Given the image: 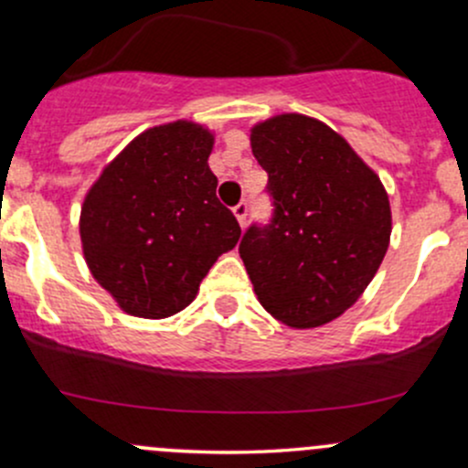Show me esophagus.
I'll return each instance as SVG.
<instances>
[{
    "label": "esophagus",
    "instance_id": "esophagus-1",
    "mask_svg": "<svg viewBox=\"0 0 468 468\" xmlns=\"http://www.w3.org/2000/svg\"><path fill=\"white\" fill-rule=\"evenodd\" d=\"M233 215L238 217L239 226L247 224V217H249V204H247V201H239V204L233 207Z\"/></svg>",
    "mask_w": 468,
    "mask_h": 468
}]
</instances>
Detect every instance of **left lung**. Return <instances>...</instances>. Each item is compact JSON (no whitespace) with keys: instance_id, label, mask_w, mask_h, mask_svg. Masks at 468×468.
<instances>
[{"instance_id":"left-lung-1","label":"left lung","mask_w":468,"mask_h":468,"mask_svg":"<svg viewBox=\"0 0 468 468\" xmlns=\"http://www.w3.org/2000/svg\"><path fill=\"white\" fill-rule=\"evenodd\" d=\"M267 172L269 224L239 242L258 301L292 328H314L351 308L378 271L391 235L380 178L342 135L305 115L253 126Z\"/></svg>"}]
</instances>
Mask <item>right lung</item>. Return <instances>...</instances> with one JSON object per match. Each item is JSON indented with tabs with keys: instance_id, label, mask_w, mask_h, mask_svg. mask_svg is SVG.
<instances>
[{
	"instance_id": "obj_1",
	"label": "right lung",
	"mask_w": 468,
	"mask_h": 468,
	"mask_svg": "<svg viewBox=\"0 0 468 468\" xmlns=\"http://www.w3.org/2000/svg\"><path fill=\"white\" fill-rule=\"evenodd\" d=\"M210 131L192 122L154 126L90 187L81 207L83 256L124 313L165 319L195 301L207 269L239 239L207 167Z\"/></svg>"
}]
</instances>
